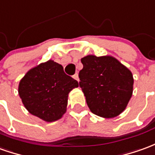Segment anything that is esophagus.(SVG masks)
<instances>
[{
  "instance_id": "1",
  "label": "esophagus",
  "mask_w": 155,
  "mask_h": 155,
  "mask_svg": "<svg viewBox=\"0 0 155 155\" xmlns=\"http://www.w3.org/2000/svg\"><path fill=\"white\" fill-rule=\"evenodd\" d=\"M73 78H74V80H75V81H77L78 82H79V81H80V80H79V76H78V74H75L74 75V76H73Z\"/></svg>"
}]
</instances>
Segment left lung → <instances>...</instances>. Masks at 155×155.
<instances>
[{
	"instance_id": "left-lung-1",
	"label": "left lung",
	"mask_w": 155,
	"mask_h": 155,
	"mask_svg": "<svg viewBox=\"0 0 155 155\" xmlns=\"http://www.w3.org/2000/svg\"><path fill=\"white\" fill-rule=\"evenodd\" d=\"M81 63L80 86L91 111L104 118L120 115L133 95L134 81L130 70L110 55H87Z\"/></svg>"
}]
</instances>
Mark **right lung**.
<instances>
[{
	"label": "right lung",
	"instance_id": "obj_1",
	"mask_svg": "<svg viewBox=\"0 0 155 155\" xmlns=\"http://www.w3.org/2000/svg\"><path fill=\"white\" fill-rule=\"evenodd\" d=\"M78 86L61 64L49 59L26 73L19 82L18 94L29 113L52 123L66 112L69 93Z\"/></svg>",
	"mask_w": 155,
	"mask_h": 155
}]
</instances>
